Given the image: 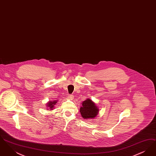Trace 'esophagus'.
I'll return each mask as SVG.
<instances>
[{
  "instance_id": "obj_1",
  "label": "esophagus",
  "mask_w": 156,
  "mask_h": 156,
  "mask_svg": "<svg viewBox=\"0 0 156 156\" xmlns=\"http://www.w3.org/2000/svg\"><path fill=\"white\" fill-rule=\"evenodd\" d=\"M73 95H68V98L69 99H73Z\"/></svg>"
}]
</instances>
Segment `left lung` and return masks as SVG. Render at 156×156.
Returning <instances> with one entry per match:
<instances>
[{
	"instance_id": "8db88e82",
	"label": "left lung",
	"mask_w": 156,
	"mask_h": 156,
	"mask_svg": "<svg viewBox=\"0 0 156 156\" xmlns=\"http://www.w3.org/2000/svg\"><path fill=\"white\" fill-rule=\"evenodd\" d=\"M99 109L90 99H87L83 101L80 108L82 117L85 119H91L95 118L98 113Z\"/></svg>"
}]
</instances>
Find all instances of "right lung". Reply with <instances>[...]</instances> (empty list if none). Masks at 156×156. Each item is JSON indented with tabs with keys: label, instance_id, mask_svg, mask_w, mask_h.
I'll list each match as a JSON object with an SVG mask.
<instances>
[{
	"label": "right lung",
	"instance_id": "1",
	"mask_svg": "<svg viewBox=\"0 0 156 156\" xmlns=\"http://www.w3.org/2000/svg\"><path fill=\"white\" fill-rule=\"evenodd\" d=\"M57 101H49L47 104V106L48 107V108L50 109V110H52L54 109V105L55 104H57Z\"/></svg>",
	"mask_w": 156,
	"mask_h": 156
}]
</instances>
